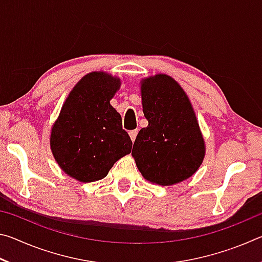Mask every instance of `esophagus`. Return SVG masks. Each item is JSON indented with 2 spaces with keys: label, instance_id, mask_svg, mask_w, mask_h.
Returning a JSON list of instances; mask_svg holds the SVG:
<instances>
[{
  "label": "esophagus",
  "instance_id": "obj_1",
  "mask_svg": "<svg viewBox=\"0 0 262 262\" xmlns=\"http://www.w3.org/2000/svg\"><path fill=\"white\" fill-rule=\"evenodd\" d=\"M136 135H137V129L129 132V137H130L132 142H134V141H135V139H136Z\"/></svg>",
  "mask_w": 262,
  "mask_h": 262
}]
</instances>
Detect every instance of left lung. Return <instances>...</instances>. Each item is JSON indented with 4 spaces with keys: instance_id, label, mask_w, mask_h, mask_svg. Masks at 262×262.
I'll return each mask as SVG.
<instances>
[{
    "instance_id": "1",
    "label": "left lung",
    "mask_w": 262,
    "mask_h": 262,
    "mask_svg": "<svg viewBox=\"0 0 262 262\" xmlns=\"http://www.w3.org/2000/svg\"><path fill=\"white\" fill-rule=\"evenodd\" d=\"M141 98L148 126L132 150L141 174L162 186L190 178L205 159L206 144L188 96L174 78L157 74L142 79Z\"/></svg>"
}]
</instances>
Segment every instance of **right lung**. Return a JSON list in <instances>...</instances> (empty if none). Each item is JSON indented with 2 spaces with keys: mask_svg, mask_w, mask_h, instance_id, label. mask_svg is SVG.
<instances>
[{
  "mask_svg": "<svg viewBox=\"0 0 262 262\" xmlns=\"http://www.w3.org/2000/svg\"><path fill=\"white\" fill-rule=\"evenodd\" d=\"M121 79L105 72L86 74L62 105L50 145L61 170L81 183L105 178L114 163L130 154L132 141L110 100Z\"/></svg>",
  "mask_w": 262,
  "mask_h": 262,
  "instance_id": "right-lung-1",
  "label": "right lung"
}]
</instances>
